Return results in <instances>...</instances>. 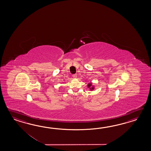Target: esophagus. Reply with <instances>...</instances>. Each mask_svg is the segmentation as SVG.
Returning a JSON list of instances; mask_svg holds the SVG:
<instances>
[{"label":"esophagus","mask_w":151,"mask_h":151,"mask_svg":"<svg viewBox=\"0 0 151 151\" xmlns=\"http://www.w3.org/2000/svg\"><path fill=\"white\" fill-rule=\"evenodd\" d=\"M72 76H73V78H77V74H73V75H72Z\"/></svg>","instance_id":"obj_1"}]
</instances>
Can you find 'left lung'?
<instances>
[{
    "mask_svg": "<svg viewBox=\"0 0 151 151\" xmlns=\"http://www.w3.org/2000/svg\"><path fill=\"white\" fill-rule=\"evenodd\" d=\"M91 85H92V83H89L88 84V87L90 88V87L91 86ZM90 89H91V90H93L94 89V87H91V88H90Z\"/></svg>",
    "mask_w": 151,
    "mask_h": 151,
    "instance_id": "obj_1",
    "label": "left lung"
}]
</instances>
